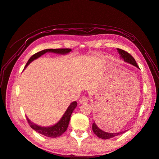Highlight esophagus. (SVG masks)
I'll return each instance as SVG.
<instances>
[{"label":"esophagus","instance_id":"obj_1","mask_svg":"<svg viewBox=\"0 0 159 159\" xmlns=\"http://www.w3.org/2000/svg\"><path fill=\"white\" fill-rule=\"evenodd\" d=\"M80 102L82 104H86L88 102V98L86 96H82L81 97V98L80 99Z\"/></svg>","mask_w":159,"mask_h":159}]
</instances>
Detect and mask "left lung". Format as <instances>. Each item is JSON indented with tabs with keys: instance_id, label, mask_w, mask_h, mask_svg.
<instances>
[{
	"instance_id": "1",
	"label": "left lung",
	"mask_w": 159,
	"mask_h": 159,
	"mask_svg": "<svg viewBox=\"0 0 159 159\" xmlns=\"http://www.w3.org/2000/svg\"><path fill=\"white\" fill-rule=\"evenodd\" d=\"M118 50V52L120 55L121 58L124 59L125 61L129 63V64H132L134 66H135L136 67L139 68V66L137 65L136 62L135 61V59L131 56L129 53L127 52V51H125V50L118 48L117 49ZM92 129L93 133L96 135L98 137L102 139H111L113 137H115L117 136H119L120 134H122L125 132V131H122V132H118V133H109V132H105L102 130H101L100 128H98L97 126V125L95 124V122H93L92 125Z\"/></svg>"
}]
</instances>
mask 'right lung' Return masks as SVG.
I'll return each mask as SVG.
<instances>
[{
  "label": "right lung",
  "mask_w": 159,
  "mask_h": 159,
  "mask_svg": "<svg viewBox=\"0 0 159 159\" xmlns=\"http://www.w3.org/2000/svg\"><path fill=\"white\" fill-rule=\"evenodd\" d=\"M71 49L70 48H57V49H46L43 50H41L40 52H38L35 53L34 55H33L29 59V60L27 62L25 68L28 66L30 63L34 59H37L39 57L43 54H45L47 52H55V53H59V54H66L68 52H70L71 51ZM77 107V102H72L70 106L66 110V111L65 112L64 116H62L61 119L59 120L57 123L56 125H53L52 127H43L38 126V125H35L33 123V122H30V120L27 118V120L30 126L32 129H33L34 131H37V132L42 134L43 136H46L47 137L50 138H57L60 136L61 134H64L66 131L68 124H69L70 118L72 113H73V110L75 109Z\"/></svg>",
  "instance_id": "1"
}]
</instances>
